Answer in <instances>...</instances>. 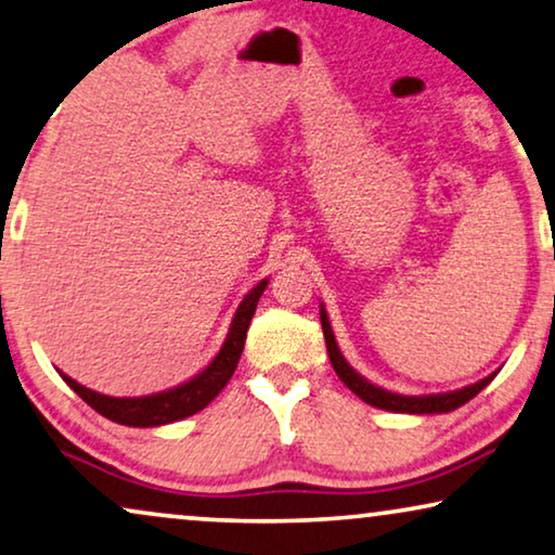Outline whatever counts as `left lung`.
<instances>
[{
    "label": "left lung",
    "mask_w": 555,
    "mask_h": 555,
    "mask_svg": "<svg viewBox=\"0 0 555 555\" xmlns=\"http://www.w3.org/2000/svg\"><path fill=\"white\" fill-rule=\"evenodd\" d=\"M320 320H322L324 343H327L330 363H332V367H335V373L339 375V380H343L354 396L363 398L365 403L375 405V409L396 411V413H449V411L460 409V405H464L467 401H472V398H475L479 390H482L487 383L498 375V373H492V375H487L485 380L472 383V386L460 388V390H449V393H434V396L390 393V390H386V388L373 386L371 380H365L363 375L354 373L352 367L347 365V360L343 358V352H339V347L335 343V335H332L330 317H327V312H324V307L320 309Z\"/></svg>",
    "instance_id": "8db88e82"
}]
</instances>
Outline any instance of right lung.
Here are the masks:
<instances>
[{"label":"right lung","mask_w":555,"mask_h":555,"mask_svg":"<svg viewBox=\"0 0 555 555\" xmlns=\"http://www.w3.org/2000/svg\"><path fill=\"white\" fill-rule=\"evenodd\" d=\"M269 284V279H263L261 284H256L246 297H243L241 307L235 309V317L231 322V330H228V337L220 352L212 358V363L205 367L203 373H197L195 378H190L182 386L162 390V393L154 396H139V398H114V396H101L95 390L80 386L68 375L61 373V378L68 383V386L76 390V393L83 398V401L106 416L116 424L124 426H162L172 424V421L188 418L192 413L203 411L212 398H216L220 390L225 388V383L231 380V375L238 365L243 345H246V332L250 324V317L256 312L258 299Z\"/></svg>","instance_id":"right-lung-1"}]
</instances>
